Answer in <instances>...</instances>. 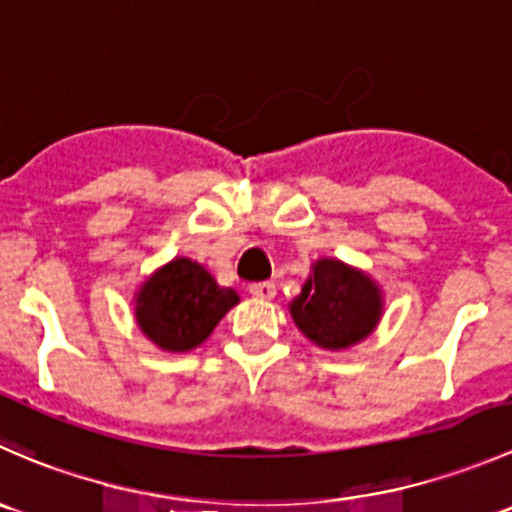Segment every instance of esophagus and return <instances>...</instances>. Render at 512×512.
Segmentation results:
<instances>
[{
    "label": "esophagus",
    "mask_w": 512,
    "mask_h": 512,
    "mask_svg": "<svg viewBox=\"0 0 512 512\" xmlns=\"http://www.w3.org/2000/svg\"><path fill=\"white\" fill-rule=\"evenodd\" d=\"M249 293L254 298H261V301H271L276 296V286L271 281H261V283H251Z\"/></svg>",
    "instance_id": "1"
}]
</instances>
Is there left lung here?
<instances>
[{
	"label": "left lung",
	"instance_id": "left-lung-1",
	"mask_svg": "<svg viewBox=\"0 0 512 512\" xmlns=\"http://www.w3.org/2000/svg\"><path fill=\"white\" fill-rule=\"evenodd\" d=\"M386 311L383 288L363 268L323 256L311 263L301 293L288 303L298 331L323 351H348L366 341Z\"/></svg>",
	"mask_w": 512,
	"mask_h": 512
}]
</instances>
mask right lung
Returning <instances> with one entry per match:
<instances>
[{
    "label": "right lung",
    "mask_w": 512,
    "mask_h": 512,
    "mask_svg": "<svg viewBox=\"0 0 512 512\" xmlns=\"http://www.w3.org/2000/svg\"><path fill=\"white\" fill-rule=\"evenodd\" d=\"M239 301L204 263L176 256L141 281L131 303L136 326L156 348L186 353L199 348Z\"/></svg>",
    "instance_id": "add662e5"
}]
</instances>
